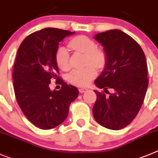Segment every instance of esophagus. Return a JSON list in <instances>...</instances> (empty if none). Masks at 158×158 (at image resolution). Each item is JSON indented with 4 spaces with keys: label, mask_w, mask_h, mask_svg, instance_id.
I'll list each match as a JSON object with an SVG mask.
<instances>
[{
    "label": "esophagus",
    "mask_w": 158,
    "mask_h": 158,
    "mask_svg": "<svg viewBox=\"0 0 158 158\" xmlns=\"http://www.w3.org/2000/svg\"><path fill=\"white\" fill-rule=\"evenodd\" d=\"M87 90H88V89H86V88H79V93H81V94L84 93V92H86Z\"/></svg>",
    "instance_id": "1"
}]
</instances>
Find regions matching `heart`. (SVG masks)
<instances>
[{
	"label": "heart",
	"instance_id": "obj_1",
	"mask_svg": "<svg viewBox=\"0 0 158 158\" xmlns=\"http://www.w3.org/2000/svg\"><path fill=\"white\" fill-rule=\"evenodd\" d=\"M69 46L73 50L86 55V64H92L85 69H76L71 72L68 76L70 83L77 86H86L96 76V68H103L106 64V54L102 49H96L94 41L84 35L72 38L69 42ZM55 60L58 68L63 71L70 69L69 51L64 46H59L55 53Z\"/></svg>",
	"mask_w": 158,
	"mask_h": 158
}]
</instances>
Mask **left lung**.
Wrapping results in <instances>:
<instances>
[{"mask_svg": "<svg viewBox=\"0 0 158 158\" xmlns=\"http://www.w3.org/2000/svg\"><path fill=\"white\" fill-rule=\"evenodd\" d=\"M94 38L103 46L106 57L94 83L105 92L108 88L114 91L107 98L94 90V117L106 128L120 130L135 118L144 101L148 87L146 56L140 45L120 30H109Z\"/></svg>", "mask_w": 158, "mask_h": 158, "instance_id": "left-lung-1", "label": "left lung"}]
</instances>
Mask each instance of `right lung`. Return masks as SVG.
I'll return each instance as SVG.
<instances>
[{"mask_svg":"<svg viewBox=\"0 0 158 158\" xmlns=\"http://www.w3.org/2000/svg\"><path fill=\"white\" fill-rule=\"evenodd\" d=\"M75 32L45 28L28 35L17 51L12 79L15 98L21 110L37 127L49 130L66 120L69 106L79 95L76 86L61 79L59 91H51L52 78H60L55 53L61 42Z\"/></svg>","mask_w":158,"mask_h":158,"instance_id":"add662e5","label":"right lung"}]
</instances>
